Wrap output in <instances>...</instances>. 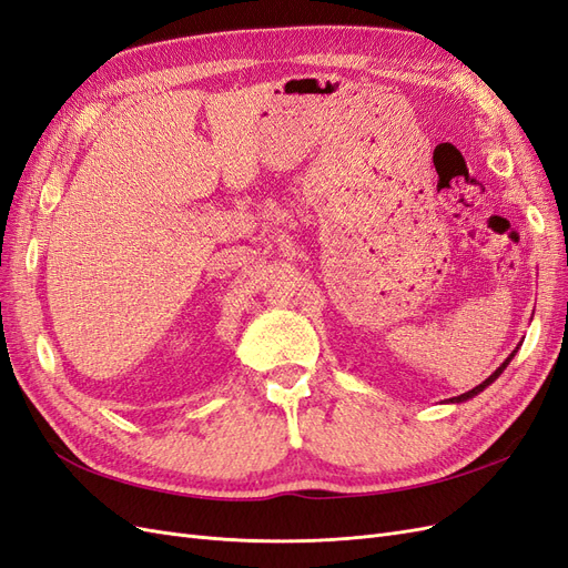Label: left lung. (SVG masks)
Here are the masks:
<instances>
[{"instance_id": "1", "label": "left lung", "mask_w": 568, "mask_h": 568, "mask_svg": "<svg viewBox=\"0 0 568 568\" xmlns=\"http://www.w3.org/2000/svg\"><path fill=\"white\" fill-rule=\"evenodd\" d=\"M517 351H519V348H517ZM517 351H511V353H509V357L505 359V363H503L500 367H497V369H495V372H493V374L488 376V379H486L484 384H478L476 388H471V390H467V393H462V395H457V398H450V403H464V400H469V398H474V395H478V393H480V390H484V388H488V386H490V384H493V382L497 379V376H500V374L505 372V367H507V365L511 363V357H514V355H517Z\"/></svg>"}]
</instances>
